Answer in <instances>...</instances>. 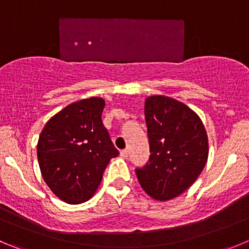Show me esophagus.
<instances>
[{"label":"esophagus","mask_w":249,"mask_h":249,"mask_svg":"<svg viewBox=\"0 0 249 249\" xmlns=\"http://www.w3.org/2000/svg\"><path fill=\"white\" fill-rule=\"evenodd\" d=\"M120 156L123 157V159H126L127 156H129V151L126 150V148H124V150L120 151Z\"/></svg>","instance_id":"esophagus-1"}]
</instances>
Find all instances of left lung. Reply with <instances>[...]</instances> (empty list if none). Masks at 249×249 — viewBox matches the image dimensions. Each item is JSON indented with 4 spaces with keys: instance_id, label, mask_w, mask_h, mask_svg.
<instances>
[{
    "instance_id": "1",
    "label": "left lung",
    "mask_w": 249,
    "mask_h": 249,
    "mask_svg": "<svg viewBox=\"0 0 249 249\" xmlns=\"http://www.w3.org/2000/svg\"><path fill=\"white\" fill-rule=\"evenodd\" d=\"M150 159L136 176L142 189L156 200H169L196 180L208 161V135L200 118L169 97L145 102Z\"/></svg>"
}]
</instances>
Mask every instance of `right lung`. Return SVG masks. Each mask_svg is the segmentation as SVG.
Returning <instances> with one entry per match:
<instances>
[{
	"label": "right lung",
	"instance_id": "obj_1",
	"mask_svg": "<svg viewBox=\"0 0 249 249\" xmlns=\"http://www.w3.org/2000/svg\"><path fill=\"white\" fill-rule=\"evenodd\" d=\"M104 106L98 97L70 104L46 123L39 136L44 180L67 204L92 198L110 159L119 155L102 122Z\"/></svg>",
	"mask_w": 249,
	"mask_h": 249
}]
</instances>
